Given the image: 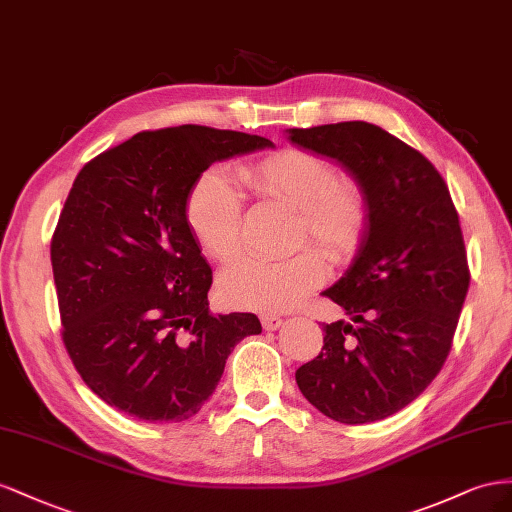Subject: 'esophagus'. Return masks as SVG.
<instances>
[{"mask_svg":"<svg viewBox=\"0 0 512 512\" xmlns=\"http://www.w3.org/2000/svg\"><path fill=\"white\" fill-rule=\"evenodd\" d=\"M261 326L266 330H279L283 326V319L279 315H261Z\"/></svg>","mask_w":512,"mask_h":512,"instance_id":"obj_1","label":"esophagus"}]
</instances>
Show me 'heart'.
<instances>
[{"label": "heart", "instance_id": "obj_1", "mask_svg": "<svg viewBox=\"0 0 512 512\" xmlns=\"http://www.w3.org/2000/svg\"><path fill=\"white\" fill-rule=\"evenodd\" d=\"M238 182L259 201L296 212L291 248L313 246L332 264L349 259L369 221V197L352 175L309 150H279L236 169ZM186 221L212 259L231 261L242 251V206L223 173L210 171L195 184ZM324 259L300 253L283 261L246 257L218 276L223 302L242 311L279 313L311 294L326 279Z\"/></svg>", "mask_w": 512, "mask_h": 512}]
</instances>
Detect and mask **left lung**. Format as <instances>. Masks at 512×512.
Instances as JSON below:
<instances>
[{
  "label": "left lung",
  "mask_w": 512,
  "mask_h": 512,
  "mask_svg": "<svg viewBox=\"0 0 512 512\" xmlns=\"http://www.w3.org/2000/svg\"><path fill=\"white\" fill-rule=\"evenodd\" d=\"M285 135L339 163L369 197L352 264L324 291L352 324L324 326L321 354L296 371L298 388L343 425L384 420L433 382L450 352L470 287L457 210L429 160L375 124L289 128Z\"/></svg>",
  "instance_id": "1"
}]
</instances>
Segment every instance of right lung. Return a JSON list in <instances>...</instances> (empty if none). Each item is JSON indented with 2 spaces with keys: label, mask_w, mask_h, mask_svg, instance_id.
Wrapping results in <instances>:
<instances>
[{
  "label": "right lung",
  "mask_w": 512,
  "mask_h": 512,
  "mask_svg": "<svg viewBox=\"0 0 512 512\" xmlns=\"http://www.w3.org/2000/svg\"><path fill=\"white\" fill-rule=\"evenodd\" d=\"M274 148L266 137L175 126L137 133L87 163L60 214L51 266L62 337L83 382L148 422L193 418L253 313L212 315V270L186 221L201 173Z\"/></svg>",
  "instance_id": "obj_1"
}]
</instances>
